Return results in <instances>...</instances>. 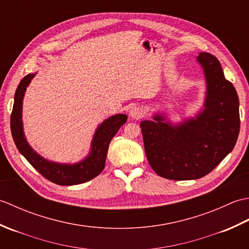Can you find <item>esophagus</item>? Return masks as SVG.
<instances>
[{
    "mask_svg": "<svg viewBox=\"0 0 249 249\" xmlns=\"http://www.w3.org/2000/svg\"><path fill=\"white\" fill-rule=\"evenodd\" d=\"M143 115V111L139 107H133L129 110V116L134 120H139Z\"/></svg>",
    "mask_w": 249,
    "mask_h": 249,
    "instance_id": "34e87169",
    "label": "esophagus"
}]
</instances>
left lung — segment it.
Here are the masks:
<instances>
[{
	"label": "left lung",
	"instance_id": "obj_1",
	"mask_svg": "<svg viewBox=\"0 0 249 249\" xmlns=\"http://www.w3.org/2000/svg\"><path fill=\"white\" fill-rule=\"evenodd\" d=\"M206 93L203 109L195 118L172 124L161 113L140 123L146 158L158 176L197 179L210 173L233 150L240 133L239 97L219 61L199 53Z\"/></svg>",
	"mask_w": 249,
	"mask_h": 249
}]
</instances>
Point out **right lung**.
<instances>
[{
    "label": "right lung",
    "instance_id": "add662e5",
    "mask_svg": "<svg viewBox=\"0 0 249 249\" xmlns=\"http://www.w3.org/2000/svg\"><path fill=\"white\" fill-rule=\"evenodd\" d=\"M36 73L26 75L16 89L13 112L10 115V130L15 144L21 154L25 157V160L50 182L63 186L86 183L97 177L104 170L110 141L118 133L121 126L126 123L127 115L115 114L105 120L95 131L89 155L79 162L60 163L46 160L32 149L29 142L26 141L23 131V97L26 88L29 87Z\"/></svg>",
    "mask_w": 249,
    "mask_h": 249
}]
</instances>
